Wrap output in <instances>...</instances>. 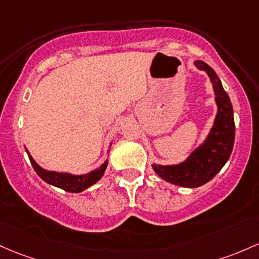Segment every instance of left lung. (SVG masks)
<instances>
[{"instance_id":"1","label":"left lung","mask_w":259,"mask_h":259,"mask_svg":"<svg viewBox=\"0 0 259 259\" xmlns=\"http://www.w3.org/2000/svg\"><path fill=\"white\" fill-rule=\"evenodd\" d=\"M205 71L212 84L218 112L208 136L183 162L178 164H152L163 181L184 188H197L211 181L230 158L235 143V120L231 101L214 70L204 61H194Z\"/></svg>"}]
</instances>
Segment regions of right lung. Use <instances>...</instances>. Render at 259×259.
Wrapping results in <instances>:
<instances>
[{
  "instance_id": "1",
  "label": "right lung",
  "mask_w": 259,
  "mask_h": 259,
  "mask_svg": "<svg viewBox=\"0 0 259 259\" xmlns=\"http://www.w3.org/2000/svg\"><path fill=\"white\" fill-rule=\"evenodd\" d=\"M25 151L28 153V157H29V161L30 163H32L33 168L35 169L36 175H38L42 181L51 184V186L58 187V188L64 189L70 193H81L83 192L84 189H87L88 187L97 183V182L103 177L108 166V160H106L104 163H102L98 168L93 169V171L88 173H84V175H72V173L69 172L48 171V169L42 168V167L39 166V164L34 161V158L27 150V147H25Z\"/></svg>"
}]
</instances>
